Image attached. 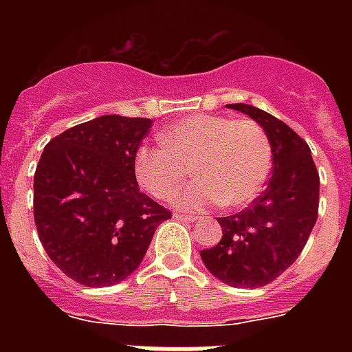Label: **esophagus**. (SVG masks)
<instances>
[{"label":"esophagus","mask_w":352,"mask_h":352,"mask_svg":"<svg viewBox=\"0 0 352 352\" xmlns=\"http://www.w3.org/2000/svg\"><path fill=\"white\" fill-rule=\"evenodd\" d=\"M177 221H181V223H195L197 217H193V215H184V214H173Z\"/></svg>","instance_id":"1"}]
</instances>
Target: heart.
Wrapping results in <instances>:
<instances>
[{"instance_id": "1", "label": "heart", "mask_w": 352, "mask_h": 352, "mask_svg": "<svg viewBox=\"0 0 352 352\" xmlns=\"http://www.w3.org/2000/svg\"><path fill=\"white\" fill-rule=\"evenodd\" d=\"M160 144L137 149L135 179L151 197L164 199L190 168L197 179L171 197L175 208L186 212L215 204L243 208L263 192L272 170L270 140L254 120L192 115L166 129Z\"/></svg>"}]
</instances>
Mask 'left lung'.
<instances>
[{"mask_svg":"<svg viewBox=\"0 0 352 352\" xmlns=\"http://www.w3.org/2000/svg\"><path fill=\"white\" fill-rule=\"evenodd\" d=\"M226 107L248 115L265 129L272 148L267 188L239 214L219 217L223 237L201 250L212 276L243 289L272 283L303 250L318 219L320 175L311 148L285 122L248 104Z\"/></svg>","mask_w":352,"mask_h":352,"instance_id":"8db88e82","label":"left lung"}]
</instances>
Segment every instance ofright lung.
Masks as SVG:
<instances>
[{"label": "right lung", "instance_id": "obj_1", "mask_svg": "<svg viewBox=\"0 0 352 352\" xmlns=\"http://www.w3.org/2000/svg\"><path fill=\"white\" fill-rule=\"evenodd\" d=\"M151 118L104 115L47 144L34 173V223L47 256L85 287L129 278L171 214L140 192L133 159Z\"/></svg>", "mask_w": 352, "mask_h": 352}]
</instances>
